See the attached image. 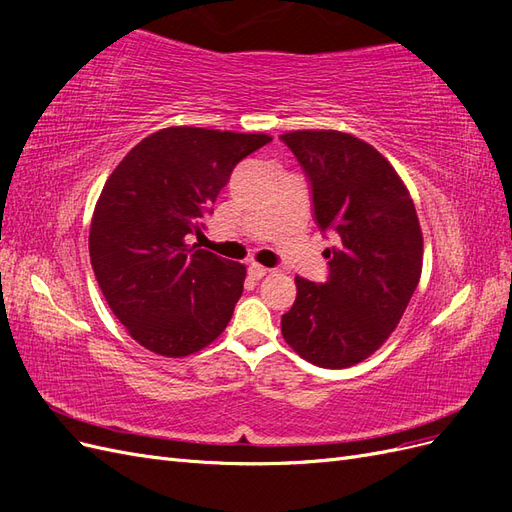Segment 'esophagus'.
I'll return each mask as SVG.
<instances>
[{"label":"esophagus","mask_w":512,"mask_h":512,"mask_svg":"<svg viewBox=\"0 0 512 512\" xmlns=\"http://www.w3.org/2000/svg\"><path fill=\"white\" fill-rule=\"evenodd\" d=\"M247 273H250L252 280H262V277H265V275L269 273V269H267V267H262V265H258V262H252V265L247 267Z\"/></svg>","instance_id":"obj_1"}]
</instances>
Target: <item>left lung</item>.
<instances>
[{"label":"left lung","mask_w":512,"mask_h":512,"mask_svg":"<svg viewBox=\"0 0 512 512\" xmlns=\"http://www.w3.org/2000/svg\"><path fill=\"white\" fill-rule=\"evenodd\" d=\"M312 185L314 218L333 237L329 277H294L286 344L327 369L361 363L395 331L423 271V232L410 192L378 149L337 130L280 136Z\"/></svg>","instance_id":"left-lung-1"}]
</instances>
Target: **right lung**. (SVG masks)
Here are the masks:
<instances>
[{"instance_id":"add662e5","label":"right lung","mask_w":512,"mask_h":512,"mask_svg":"<svg viewBox=\"0 0 512 512\" xmlns=\"http://www.w3.org/2000/svg\"><path fill=\"white\" fill-rule=\"evenodd\" d=\"M267 143L269 134L164 128L106 179L89 228L91 267L108 307L147 350L179 359L226 329L245 267L188 235L205 226L232 168Z\"/></svg>"}]
</instances>
